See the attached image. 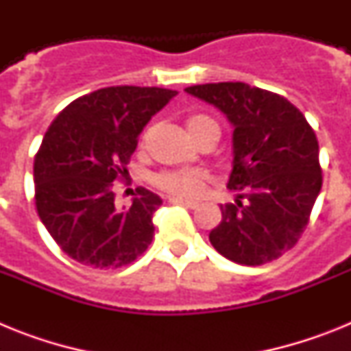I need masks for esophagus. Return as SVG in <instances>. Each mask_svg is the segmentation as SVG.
Instances as JSON below:
<instances>
[{
    "instance_id": "34e87169",
    "label": "esophagus",
    "mask_w": 351,
    "mask_h": 351,
    "mask_svg": "<svg viewBox=\"0 0 351 351\" xmlns=\"http://www.w3.org/2000/svg\"><path fill=\"white\" fill-rule=\"evenodd\" d=\"M169 202L176 204V206L188 207V209H195V207H197V202H188V200H181V198H173V197H169Z\"/></svg>"
}]
</instances>
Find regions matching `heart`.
I'll return each instance as SVG.
<instances>
[{
	"label": "heart",
	"instance_id": "heart-1",
	"mask_svg": "<svg viewBox=\"0 0 351 351\" xmlns=\"http://www.w3.org/2000/svg\"><path fill=\"white\" fill-rule=\"evenodd\" d=\"M188 130H190L191 137L197 138L200 133L207 132V130H216L219 132L218 123L213 117L206 116V114H195L186 123ZM151 184L158 188L163 193L170 195L173 198H181V200H193L198 195L202 193L204 182H206V176L200 170H161L151 176Z\"/></svg>",
	"mask_w": 351,
	"mask_h": 351
}]
</instances>
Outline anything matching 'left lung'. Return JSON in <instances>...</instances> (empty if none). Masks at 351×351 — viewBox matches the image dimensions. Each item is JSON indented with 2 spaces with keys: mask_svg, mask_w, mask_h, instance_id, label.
Segmentation results:
<instances>
[{
  "mask_svg": "<svg viewBox=\"0 0 351 351\" xmlns=\"http://www.w3.org/2000/svg\"><path fill=\"white\" fill-rule=\"evenodd\" d=\"M190 95L213 104L234 125V169L221 223L209 234L219 255L263 265L295 246L322 190L318 141L285 96L244 82L198 84Z\"/></svg>",
  "mask_w": 351,
  "mask_h": 351,
  "instance_id": "1",
  "label": "left lung"
}]
</instances>
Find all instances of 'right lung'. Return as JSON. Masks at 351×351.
<instances>
[{"instance_id": "add662e5", "label": "right lung", "mask_w": 351, "mask_h": 351, "mask_svg": "<svg viewBox=\"0 0 351 351\" xmlns=\"http://www.w3.org/2000/svg\"><path fill=\"white\" fill-rule=\"evenodd\" d=\"M178 91L112 86L84 95L58 114L35 154V206L56 244L93 269L135 262L154 235L161 198L135 190L130 207L116 206L114 181L126 165L149 119Z\"/></svg>"}]
</instances>
